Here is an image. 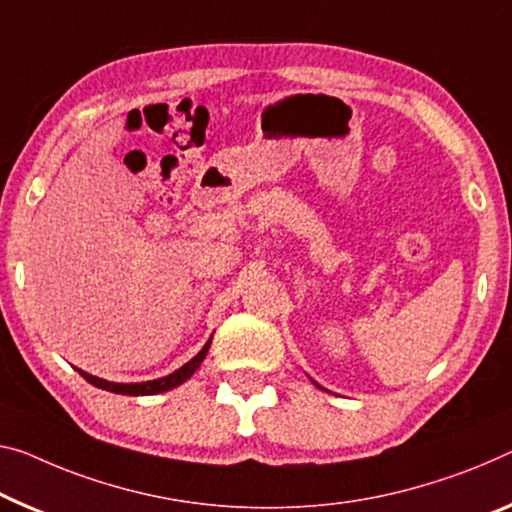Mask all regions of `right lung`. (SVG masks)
<instances>
[{"label":"right lung","instance_id":"add662e5","mask_svg":"<svg viewBox=\"0 0 512 512\" xmlns=\"http://www.w3.org/2000/svg\"><path fill=\"white\" fill-rule=\"evenodd\" d=\"M212 341V338H210ZM210 341L203 345L199 355H196L192 361H187L185 366H180L176 373H171L167 377H160V380H151V382H137V384H119V382H107V380H100V377H93L89 373L80 371V375L84 377L86 382H91L93 387L98 389H105V391H112V393H123V396H153V393H162V391H169L178 387V384H183L185 380H190L192 373L196 371V368L201 366V361L206 359L208 355V348H210Z\"/></svg>","mask_w":512,"mask_h":512}]
</instances>
